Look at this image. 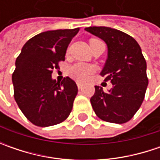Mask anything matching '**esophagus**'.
I'll use <instances>...</instances> for the list:
<instances>
[{"instance_id": "esophagus-1", "label": "esophagus", "mask_w": 160, "mask_h": 160, "mask_svg": "<svg viewBox=\"0 0 160 160\" xmlns=\"http://www.w3.org/2000/svg\"><path fill=\"white\" fill-rule=\"evenodd\" d=\"M83 83H80V82H77V87H78V89L79 90H81L82 88H83Z\"/></svg>"}]
</instances>
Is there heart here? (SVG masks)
I'll return each instance as SVG.
<instances>
[{
    "mask_svg": "<svg viewBox=\"0 0 160 160\" xmlns=\"http://www.w3.org/2000/svg\"><path fill=\"white\" fill-rule=\"evenodd\" d=\"M94 68L90 65L83 63H77L71 66L70 74L78 80H84L93 72Z\"/></svg>",
    "mask_w": 160,
    "mask_h": 160,
    "instance_id": "obj_1",
    "label": "heart"
}]
</instances>
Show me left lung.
<instances>
[{"label":"left lung","mask_w":160,"mask_h":160,"mask_svg":"<svg viewBox=\"0 0 160 160\" xmlns=\"http://www.w3.org/2000/svg\"><path fill=\"white\" fill-rule=\"evenodd\" d=\"M85 31L104 41L108 58L101 75L112 88L104 92L95 85L91 103L101 119L123 124L132 118L144 99L148 86L147 64L138 42L120 30L108 27H89Z\"/></svg>","instance_id":"8db88e82"}]
</instances>
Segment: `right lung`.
I'll use <instances>...</instances> for the list:
<instances>
[{
  "label": "right lung",
  "mask_w": 160,
  "mask_h": 160,
  "mask_svg": "<svg viewBox=\"0 0 160 160\" xmlns=\"http://www.w3.org/2000/svg\"><path fill=\"white\" fill-rule=\"evenodd\" d=\"M79 28L50 30L36 34L23 46L12 75L14 98L23 114L42 127L63 122L69 116L77 85L67 77L57 82L53 68L64 60L72 38Z\"/></svg>",
  "instance_id": "add662e5"
}]
</instances>
